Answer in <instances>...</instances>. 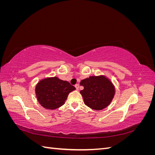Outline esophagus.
Masks as SVG:
<instances>
[{
    "label": "esophagus",
    "instance_id": "obj_1",
    "mask_svg": "<svg viewBox=\"0 0 155 155\" xmlns=\"http://www.w3.org/2000/svg\"><path fill=\"white\" fill-rule=\"evenodd\" d=\"M75 87H76V90H78V89H79V85H78V84H76V85H75Z\"/></svg>",
    "mask_w": 155,
    "mask_h": 155
}]
</instances>
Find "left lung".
<instances>
[{
	"mask_svg": "<svg viewBox=\"0 0 155 155\" xmlns=\"http://www.w3.org/2000/svg\"><path fill=\"white\" fill-rule=\"evenodd\" d=\"M80 91L85 104L91 109L100 110L109 106L115 94L113 84L105 76H90L80 82Z\"/></svg>",
	"mask_w": 155,
	"mask_h": 155,
	"instance_id": "left-lung-1",
	"label": "left lung"
}]
</instances>
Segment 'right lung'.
<instances>
[{
  "label": "right lung",
  "instance_id": "1",
  "mask_svg": "<svg viewBox=\"0 0 155 155\" xmlns=\"http://www.w3.org/2000/svg\"><path fill=\"white\" fill-rule=\"evenodd\" d=\"M76 90L67 81L58 77L41 79L35 86V94L40 105L46 109L54 110L64 104L70 92Z\"/></svg>",
  "mask_w": 155,
  "mask_h": 155
}]
</instances>
